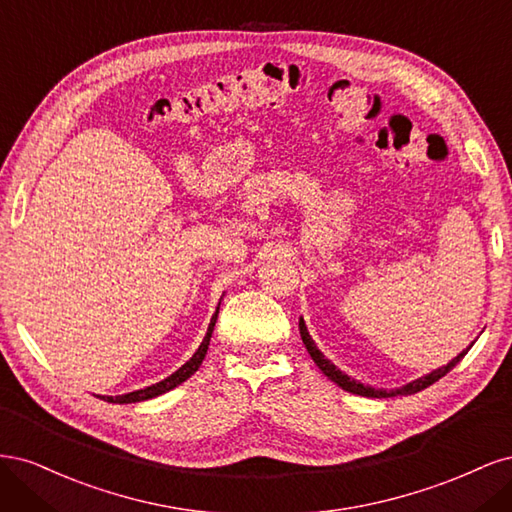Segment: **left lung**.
Masks as SVG:
<instances>
[{
	"label": "left lung",
	"mask_w": 512,
	"mask_h": 512,
	"mask_svg": "<svg viewBox=\"0 0 512 512\" xmlns=\"http://www.w3.org/2000/svg\"><path fill=\"white\" fill-rule=\"evenodd\" d=\"M299 331H301V339H303V344H305L307 352L312 354V359H314V363L322 369V374L329 376L337 386H342L344 391L354 393V395H363V397H395V395H414V393H418V391H423V389H427V386H431L433 382H438L442 376H446L448 371H451V369L463 359V356L468 354V350L472 348V346L466 348L459 356H455V359H453L451 363H448V365H444V367H440V369H436V371H431V374H427V376H423V378H418V380H414V382H410V384H406V386H401V389L382 391V389H371V386H365V384H361V382H356V380L348 378V376L344 374V371H339L329 359H324V354L316 348V344L312 342V337H309L303 318L299 320Z\"/></svg>",
	"instance_id": "obj_1"
}]
</instances>
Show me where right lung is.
I'll return each instance as SVG.
<instances>
[{
	"mask_svg": "<svg viewBox=\"0 0 512 512\" xmlns=\"http://www.w3.org/2000/svg\"><path fill=\"white\" fill-rule=\"evenodd\" d=\"M218 309H220V307H218ZM218 309H215V314H213V318H211V324H209V329H207V335H205V339H203V344H200V348L194 352L192 359H190L188 363H185V365H181L173 376H168L166 380L151 384V386H147V389H141V391L126 393V395H117V397H100V399L111 401V404H136V401H145V399H151V397H158V395H162V393H166V391H170V389H175V386H179L181 382L188 380V378L194 374V371L200 367V363H203V359H205L209 342H211V333H213V327H215V320H218Z\"/></svg>",
	"mask_w": 512,
	"mask_h": 512,
	"instance_id": "obj_1",
	"label": "right lung"
}]
</instances>
